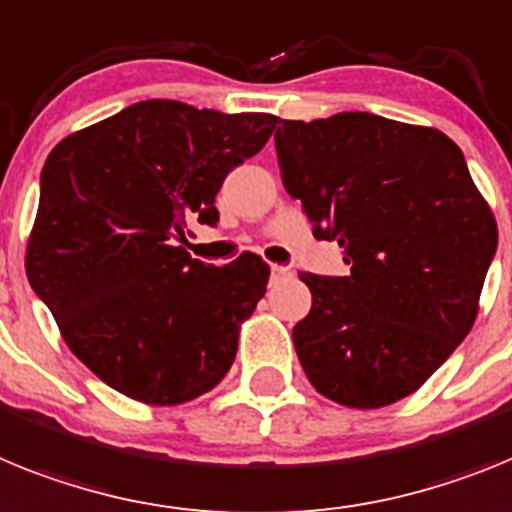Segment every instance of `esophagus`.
<instances>
[{
  "instance_id": "esophagus-1",
  "label": "esophagus",
  "mask_w": 512,
  "mask_h": 512,
  "mask_svg": "<svg viewBox=\"0 0 512 512\" xmlns=\"http://www.w3.org/2000/svg\"><path fill=\"white\" fill-rule=\"evenodd\" d=\"M293 270L286 268V265H270V283H281L286 278H291Z\"/></svg>"
}]
</instances>
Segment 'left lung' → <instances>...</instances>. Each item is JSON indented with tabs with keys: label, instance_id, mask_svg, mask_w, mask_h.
<instances>
[{
	"label": "left lung",
	"instance_id": "left-lung-1",
	"mask_svg": "<svg viewBox=\"0 0 512 512\" xmlns=\"http://www.w3.org/2000/svg\"><path fill=\"white\" fill-rule=\"evenodd\" d=\"M283 188L348 275L301 273L293 327L324 397L376 410L420 389L477 319L497 224L446 133L371 113L275 121Z\"/></svg>",
	"mask_w": 512,
	"mask_h": 512
}]
</instances>
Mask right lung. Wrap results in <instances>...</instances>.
Returning <instances> with one entry per match:
<instances>
[{
    "mask_svg": "<svg viewBox=\"0 0 512 512\" xmlns=\"http://www.w3.org/2000/svg\"><path fill=\"white\" fill-rule=\"evenodd\" d=\"M275 121L144 100L48 154L28 281L71 353L115 391L167 407L229 371L270 270L252 252L206 265L182 242L193 221L216 226L224 177L255 157Z\"/></svg>",
    "mask_w": 512,
    "mask_h": 512,
    "instance_id": "obj_1",
    "label": "right lung"
}]
</instances>
